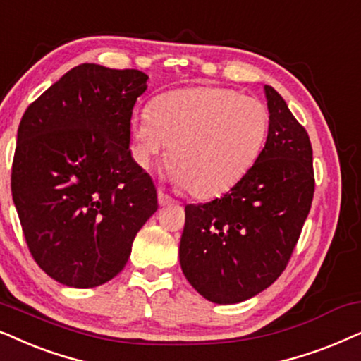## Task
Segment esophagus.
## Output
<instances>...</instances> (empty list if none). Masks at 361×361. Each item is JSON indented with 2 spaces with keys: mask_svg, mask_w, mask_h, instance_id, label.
Instances as JSON below:
<instances>
[{
  "mask_svg": "<svg viewBox=\"0 0 361 361\" xmlns=\"http://www.w3.org/2000/svg\"><path fill=\"white\" fill-rule=\"evenodd\" d=\"M158 203H160V206H168L175 203V200L170 198V196L165 193H161V191H158Z\"/></svg>",
  "mask_w": 361,
  "mask_h": 361,
  "instance_id": "esophagus-1",
  "label": "esophagus"
}]
</instances>
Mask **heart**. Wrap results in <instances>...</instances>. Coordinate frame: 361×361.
<instances>
[{
    "instance_id": "heart-1",
    "label": "heart",
    "mask_w": 361,
    "mask_h": 361,
    "mask_svg": "<svg viewBox=\"0 0 361 361\" xmlns=\"http://www.w3.org/2000/svg\"><path fill=\"white\" fill-rule=\"evenodd\" d=\"M133 157L143 170L170 145L166 176L211 198L238 183L261 157L269 110L261 100L226 87H188L161 94L150 114L132 118Z\"/></svg>"
}]
</instances>
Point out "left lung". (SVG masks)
I'll list each match as a JSON object with an SVG mask.
<instances>
[{
  "instance_id": "left-lung-1",
  "label": "left lung",
  "mask_w": 361,
  "mask_h": 361,
  "mask_svg": "<svg viewBox=\"0 0 361 361\" xmlns=\"http://www.w3.org/2000/svg\"><path fill=\"white\" fill-rule=\"evenodd\" d=\"M269 133L261 157L226 193L185 206L181 271L200 295L238 304L276 282L314 198L312 145L286 100L264 85Z\"/></svg>"
}]
</instances>
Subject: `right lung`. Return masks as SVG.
I'll use <instances>...</instances> for the list:
<instances>
[{"label":"right lung","mask_w":361,"mask_h":361,"mask_svg":"<svg viewBox=\"0 0 361 361\" xmlns=\"http://www.w3.org/2000/svg\"><path fill=\"white\" fill-rule=\"evenodd\" d=\"M148 75L80 64L24 112L11 171L27 247L67 287L102 286L122 271L137 233L158 209L132 158L130 120Z\"/></svg>","instance_id":"obj_1"}]
</instances>
